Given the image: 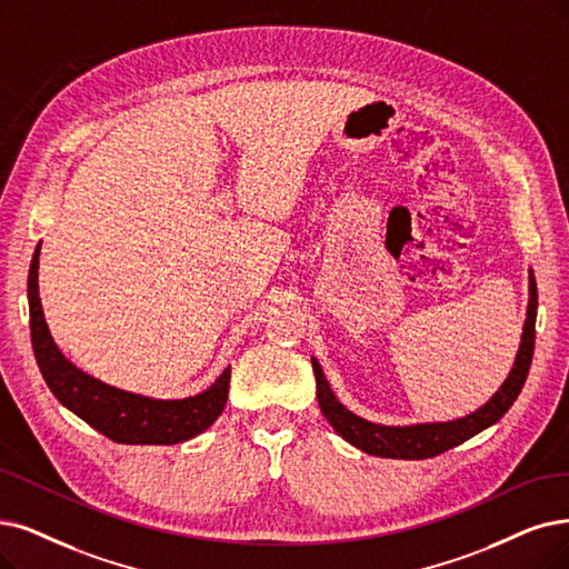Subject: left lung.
Instances as JSON below:
<instances>
[{"instance_id": "1", "label": "left lung", "mask_w": 569, "mask_h": 569, "mask_svg": "<svg viewBox=\"0 0 569 569\" xmlns=\"http://www.w3.org/2000/svg\"><path fill=\"white\" fill-rule=\"evenodd\" d=\"M535 320H537V282L530 270V301H528V317L522 325V336L513 367L507 380L499 385V390L473 413L448 420V422H418V425H378L371 420H363L336 399L329 382L322 373L320 361L312 357V371L317 380V401L329 425L355 448L369 452L378 458H395V460H425L441 456V452L465 443L467 439L476 437L479 431L488 429L502 418L516 397L520 395L522 385H526L532 352H535Z\"/></svg>"}]
</instances>
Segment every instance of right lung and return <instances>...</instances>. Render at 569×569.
I'll list each match as a JSON object with an SVG mask.
<instances>
[{"instance_id": "right-lung-1", "label": "right lung", "mask_w": 569, "mask_h": 569, "mask_svg": "<svg viewBox=\"0 0 569 569\" xmlns=\"http://www.w3.org/2000/svg\"><path fill=\"white\" fill-rule=\"evenodd\" d=\"M39 249L41 242L34 249L28 276L30 333L39 371L56 399L117 443L172 446L206 431L221 416L226 399H229L231 367H226L206 392L187 399L132 395L83 373L58 350L49 325L43 320L39 299Z\"/></svg>"}]
</instances>
